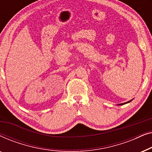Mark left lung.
<instances>
[{
	"mask_svg": "<svg viewBox=\"0 0 152 152\" xmlns=\"http://www.w3.org/2000/svg\"><path fill=\"white\" fill-rule=\"evenodd\" d=\"M133 99H131V100H129V101H128V102H125V103H122V104H118V105H124V104H127V103H129L131 101H132Z\"/></svg>",
	"mask_w": 152,
	"mask_h": 152,
	"instance_id": "left-lung-1",
	"label": "left lung"
}]
</instances>
